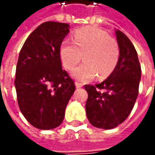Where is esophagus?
I'll use <instances>...</instances> for the list:
<instances>
[{"mask_svg": "<svg viewBox=\"0 0 155 155\" xmlns=\"http://www.w3.org/2000/svg\"><path fill=\"white\" fill-rule=\"evenodd\" d=\"M75 86L77 88H79L83 87V84H80V83H78V82H75Z\"/></svg>", "mask_w": 155, "mask_h": 155, "instance_id": "1", "label": "esophagus"}]
</instances>
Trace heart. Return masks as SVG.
<instances>
[{"instance_id":"1","label":"heart","mask_w":155,"mask_h":155,"mask_svg":"<svg viewBox=\"0 0 155 155\" xmlns=\"http://www.w3.org/2000/svg\"><path fill=\"white\" fill-rule=\"evenodd\" d=\"M84 62L71 71L78 81L87 82L96 74L104 78L111 73L119 61L118 44L109 35L94 27L84 28L74 35V42L64 40L60 46V57L67 69H71L82 59Z\"/></svg>"}]
</instances>
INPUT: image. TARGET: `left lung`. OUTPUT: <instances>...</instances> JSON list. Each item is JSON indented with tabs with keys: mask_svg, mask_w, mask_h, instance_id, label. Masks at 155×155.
Listing matches in <instances>:
<instances>
[{
	"mask_svg": "<svg viewBox=\"0 0 155 155\" xmlns=\"http://www.w3.org/2000/svg\"><path fill=\"white\" fill-rule=\"evenodd\" d=\"M116 35L120 56L114 71L102 83L84 86L88 94L85 105L88 120L94 127L105 130L116 127L128 117L138 95L141 80L135 47L121 31L116 30Z\"/></svg>",
	"mask_w": 155,
	"mask_h": 155,
	"instance_id": "8db88e82",
	"label": "left lung"
}]
</instances>
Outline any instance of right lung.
I'll return each instance as SVG.
<instances>
[{"label":"right lung","instance_id":"right-lung-1","mask_svg":"<svg viewBox=\"0 0 155 155\" xmlns=\"http://www.w3.org/2000/svg\"><path fill=\"white\" fill-rule=\"evenodd\" d=\"M69 27L63 22H44L28 37L19 53L15 78L19 108L26 120L40 130L61 124L75 91L60 57Z\"/></svg>","mask_w":155,"mask_h":155}]
</instances>
